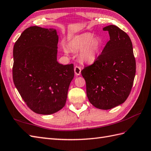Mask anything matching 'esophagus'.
Masks as SVG:
<instances>
[{
    "label": "esophagus",
    "mask_w": 151,
    "mask_h": 151,
    "mask_svg": "<svg viewBox=\"0 0 151 151\" xmlns=\"http://www.w3.org/2000/svg\"><path fill=\"white\" fill-rule=\"evenodd\" d=\"M74 71L76 75H80L81 73V68L78 66V65H76L74 68Z\"/></svg>",
    "instance_id": "1"
}]
</instances>
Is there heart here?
Returning a JSON list of instances; mask_svg holds the SVG:
<instances>
[{"label": "heart", "mask_w": 151, "mask_h": 151, "mask_svg": "<svg viewBox=\"0 0 151 151\" xmlns=\"http://www.w3.org/2000/svg\"><path fill=\"white\" fill-rule=\"evenodd\" d=\"M102 44L103 42L99 37H94L91 33H83L73 38L69 42V46L76 51L81 50L80 57L82 60L92 63L97 57ZM65 52H67L65 49Z\"/></svg>", "instance_id": "1"}]
</instances>
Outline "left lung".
Listing matches in <instances>:
<instances>
[{"label":"left lung","instance_id":"1","mask_svg":"<svg viewBox=\"0 0 151 151\" xmlns=\"http://www.w3.org/2000/svg\"><path fill=\"white\" fill-rule=\"evenodd\" d=\"M110 40L94 63L82 71L88 101L96 108L109 110L128 97L136 73V61L129 36L118 27H104Z\"/></svg>","mask_w":151,"mask_h":151}]
</instances>
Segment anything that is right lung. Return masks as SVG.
<instances>
[{
  "instance_id": "obj_1",
  "label": "right lung",
  "mask_w": 151,
  "mask_h": 151,
  "mask_svg": "<svg viewBox=\"0 0 151 151\" xmlns=\"http://www.w3.org/2000/svg\"><path fill=\"white\" fill-rule=\"evenodd\" d=\"M58 41L55 29L32 26L14 45L13 82L26 105L38 114L63 109L75 75L73 64L57 61Z\"/></svg>"
}]
</instances>
